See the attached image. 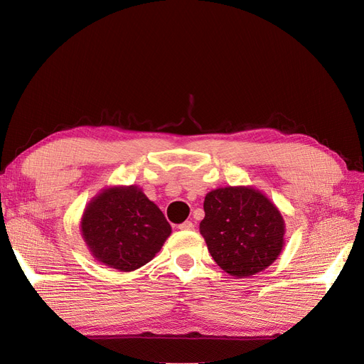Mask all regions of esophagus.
I'll use <instances>...</instances> for the list:
<instances>
[{"label": "esophagus", "mask_w": 364, "mask_h": 364, "mask_svg": "<svg viewBox=\"0 0 364 364\" xmlns=\"http://www.w3.org/2000/svg\"><path fill=\"white\" fill-rule=\"evenodd\" d=\"M181 230H193L194 229V223L193 222H183L179 225Z\"/></svg>", "instance_id": "1"}]
</instances>
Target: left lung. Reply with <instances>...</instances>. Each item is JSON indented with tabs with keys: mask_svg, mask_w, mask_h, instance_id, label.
Listing matches in <instances>:
<instances>
[{
	"mask_svg": "<svg viewBox=\"0 0 364 364\" xmlns=\"http://www.w3.org/2000/svg\"><path fill=\"white\" fill-rule=\"evenodd\" d=\"M203 209L200 234L214 261L230 277H252L279 257L285 223L261 191L252 186L217 188L206 194Z\"/></svg>",
	"mask_w": 364,
	"mask_h": 364,
	"instance_id": "obj_1",
	"label": "left lung"
}]
</instances>
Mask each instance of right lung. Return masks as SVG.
Listing matches in <instances>:
<instances>
[{"mask_svg": "<svg viewBox=\"0 0 364 364\" xmlns=\"http://www.w3.org/2000/svg\"><path fill=\"white\" fill-rule=\"evenodd\" d=\"M80 230L97 261L132 272L155 258L171 226L142 190L130 185L97 194L85 209Z\"/></svg>", "mask_w": 364, "mask_h": 364, "instance_id": "1", "label": "right lung"}]
</instances>
